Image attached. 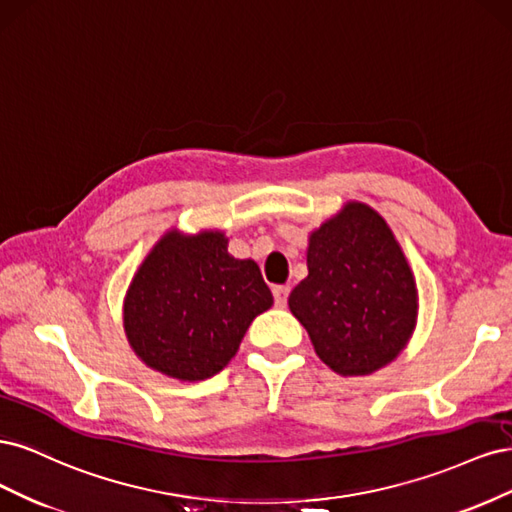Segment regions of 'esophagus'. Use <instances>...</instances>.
<instances>
[{"label":"esophagus","mask_w":512,"mask_h":512,"mask_svg":"<svg viewBox=\"0 0 512 512\" xmlns=\"http://www.w3.org/2000/svg\"><path fill=\"white\" fill-rule=\"evenodd\" d=\"M288 294H290V286H275L273 288V299L277 307H284L288 301Z\"/></svg>","instance_id":"34e87169"}]
</instances>
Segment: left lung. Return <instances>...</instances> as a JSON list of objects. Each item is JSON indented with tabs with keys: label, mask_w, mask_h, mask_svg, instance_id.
Returning a JSON list of instances; mask_svg holds the SVG:
<instances>
[{
	"label": "left lung",
	"mask_w": 512,
	"mask_h": 512,
	"mask_svg": "<svg viewBox=\"0 0 512 512\" xmlns=\"http://www.w3.org/2000/svg\"><path fill=\"white\" fill-rule=\"evenodd\" d=\"M307 277L288 307L324 365L367 376L397 359L416 327L414 273L389 224L346 203L309 235Z\"/></svg>",
	"instance_id": "left-lung-1"
}]
</instances>
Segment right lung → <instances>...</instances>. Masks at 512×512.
Masks as SVG:
<instances>
[{"instance_id":"add662e5","label":"right lung","mask_w":512,"mask_h":512,"mask_svg":"<svg viewBox=\"0 0 512 512\" xmlns=\"http://www.w3.org/2000/svg\"><path fill=\"white\" fill-rule=\"evenodd\" d=\"M271 305L258 265L230 256L222 230H168L132 277L123 327L147 367L198 382L228 365L252 320Z\"/></svg>"}]
</instances>
